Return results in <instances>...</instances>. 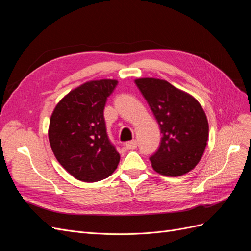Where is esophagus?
<instances>
[{
  "label": "esophagus",
  "instance_id": "1",
  "mask_svg": "<svg viewBox=\"0 0 251 251\" xmlns=\"http://www.w3.org/2000/svg\"><path fill=\"white\" fill-rule=\"evenodd\" d=\"M126 147L127 150H134L137 148V141H136L135 139H133L131 141H127V142H126Z\"/></svg>",
  "mask_w": 251,
  "mask_h": 251
}]
</instances>
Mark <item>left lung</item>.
I'll return each mask as SVG.
<instances>
[{
  "mask_svg": "<svg viewBox=\"0 0 251 251\" xmlns=\"http://www.w3.org/2000/svg\"><path fill=\"white\" fill-rule=\"evenodd\" d=\"M153 112L162 134L156 153L150 157L153 169L163 176L178 177L195 169L208 140V121L199 101L169 81L135 79Z\"/></svg>",
  "mask_w": 251,
  "mask_h": 251,
  "instance_id": "obj_1",
  "label": "left lung"
}]
</instances>
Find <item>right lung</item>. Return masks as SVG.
<instances>
[{
	"label": "right lung",
	"instance_id": "right-lung-1",
	"mask_svg": "<svg viewBox=\"0 0 251 251\" xmlns=\"http://www.w3.org/2000/svg\"><path fill=\"white\" fill-rule=\"evenodd\" d=\"M116 79L90 80L70 91L53 111L48 137L57 161L83 182L108 178L120 156L109 140L103 109Z\"/></svg>",
	"mask_w": 251,
	"mask_h": 251
}]
</instances>
